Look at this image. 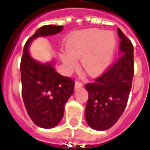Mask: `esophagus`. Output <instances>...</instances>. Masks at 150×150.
I'll return each instance as SVG.
<instances>
[{
  "label": "esophagus",
  "instance_id": "esophagus-1",
  "mask_svg": "<svg viewBox=\"0 0 150 150\" xmlns=\"http://www.w3.org/2000/svg\"><path fill=\"white\" fill-rule=\"evenodd\" d=\"M83 87V83H82L81 82L79 81H75V88L77 89V88H80Z\"/></svg>",
  "mask_w": 150,
  "mask_h": 150
}]
</instances>
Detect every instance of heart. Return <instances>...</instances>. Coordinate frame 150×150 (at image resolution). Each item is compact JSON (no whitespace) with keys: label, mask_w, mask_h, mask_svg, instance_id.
Segmentation results:
<instances>
[{"label":"heart","mask_w":150,"mask_h":150,"mask_svg":"<svg viewBox=\"0 0 150 150\" xmlns=\"http://www.w3.org/2000/svg\"><path fill=\"white\" fill-rule=\"evenodd\" d=\"M116 38L112 31L89 29L72 34L66 43L67 51L60 59L67 74L78 67L76 59H81L82 68L88 75L101 74L109 64L116 49Z\"/></svg>","instance_id":"heart-1"}]
</instances>
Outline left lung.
<instances>
[{
	"label": "left lung",
	"mask_w": 150,
	"mask_h": 150,
	"mask_svg": "<svg viewBox=\"0 0 150 150\" xmlns=\"http://www.w3.org/2000/svg\"><path fill=\"white\" fill-rule=\"evenodd\" d=\"M120 56L93 83L85 86L88 100L85 118L95 130L110 129L125 109L134 75L133 46L118 28Z\"/></svg>",
	"instance_id": "obj_1"
}]
</instances>
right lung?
I'll use <instances>...</instances> for the list:
<instances>
[{"label": "right lung", "instance_id": "right-lung-1", "mask_svg": "<svg viewBox=\"0 0 150 150\" xmlns=\"http://www.w3.org/2000/svg\"><path fill=\"white\" fill-rule=\"evenodd\" d=\"M62 27L49 25L39 28L25 44L21 58V92L25 107L33 122L43 129L59 125L66 103L74 92L75 82L56 71L54 60L40 62L33 59L29 48L34 39L55 35Z\"/></svg>", "mask_w": 150, "mask_h": 150}]
</instances>
